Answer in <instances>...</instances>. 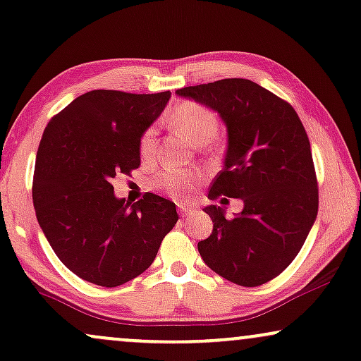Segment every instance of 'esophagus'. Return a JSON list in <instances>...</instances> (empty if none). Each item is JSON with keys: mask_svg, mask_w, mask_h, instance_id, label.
<instances>
[{"mask_svg": "<svg viewBox=\"0 0 361 361\" xmlns=\"http://www.w3.org/2000/svg\"><path fill=\"white\" fill-rule=\"evenodd\" d=\"M180 212H181V215L186 216V215H190V214H192V212H195V210H193V208H190V207H181Z\"/></svg>", "mask_w": 361, "mask_h": 361, "instance_id": "esophagus-1", "label": "esophagus"}]
</instances>
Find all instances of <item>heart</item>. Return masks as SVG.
I'll return each instance as SVG.
<instances>
[{
	"label": "heart",
	"instance_id": "heart-1",
	"mask_svg": "<svg viewBox=\"0 0 361 361\" xmlns=\"http://www.w3.org/2000/svg\"><path fill=\"white\" fill-rule=\"evenodd\" d=\"M169 123L176 128L192 145L205 146L212 142L219 133V117L208 107L198 102L186 101L178 104L169 116ZM156 149V133L153 128L146 129L139 139V154L145 161H149ZM200 173L186 169H163L154 176L153 186L159 192L166 193L176 202L185 203L193 198L195 190L202 181Z\"/></svg>",
	"mask_w": 361,
	"mask_h": 361
}]
</instances>
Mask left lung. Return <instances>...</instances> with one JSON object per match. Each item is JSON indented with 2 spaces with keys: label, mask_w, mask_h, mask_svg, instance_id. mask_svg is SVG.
I'll return each mask as SVG.
<instances>
[{
  "label": "left lung",
  "mask_w": 361,
  "mask_h": 361,
  "mask_svg": "<svg viewBox=\"0 0 361 361\" xmlns=\"http://www.w3.org/2000/svg\"><path fill=\"white\" fill-rule=\"evenodd\" d=\"M180 97L219 112L227 126V153L208 198H240L233 219L222 207L203 208L214 222L198 252L212 271L255 288L293 262L318 215V181L311 145L293 106L247 79L178 89ZM227 200V198H222Z\"/></svg>",
  "instance_id": "1"
}]
</instances>
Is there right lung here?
I'll list each match as a JSON object with an SVG mask.
<instances>
[{"mask_svg": "<svg viewBox=\"0 0 361 361\" xmlns=\"http://www.w3.org/2000/svg\"><path fill=\"white\" fill-rule=\"evenodd\" d=\"M171 92L90 90L50 119L38 146L33 207L47 240L80 279L116 288L153 264L178 222L176 205L154 193L117 198L112 178L141 164L139 139Z\"/></svg>", "mask_w": 361, "mask_h": 361, "instance_id": "right-lung-1", "label": "right lung"}]
</instances>
